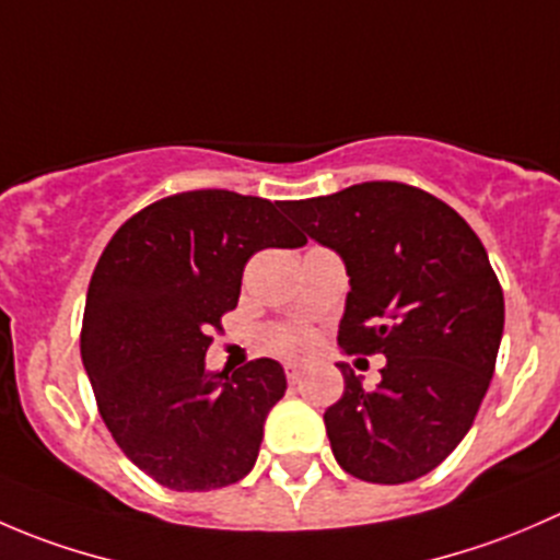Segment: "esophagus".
Masks as SVG:
<instances>
[{
  "label": "esophagus",
  "mask_w": 560,
  "mask_h": 560,
  "mask_svg": "<svg viewBox=\"0 0 560 560\" xmlns=\"http://www.w3.org/2000/svg\"><path fill=\"white\" fill-rule=\"evenodd\" d=\"M284 376L290 385H298L303 380V365L301 363H284Z\"/></svg>",
  "instance_id": "1"
}]
</instances>
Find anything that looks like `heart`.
Listing matches in <instances>:
<instances>
[{
  "label": "heart",
  "mask_w": 560,
  "mask_h": 560,
  "mask_svg": "<svg viewBox=\"0 0 560 560\" xmlns=\"http://www.w3.org/2000/svg\"><path fill=\"white\" fill-rule=\"evenodd\" d=\"M308 343H312V332L303 325H276L268 332V347L276 354H284V358H295Z\"/></svg>",
  "instance_id": "obj_1"
}]
</instances>
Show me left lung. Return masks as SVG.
<instances>
[{
    "label": "left lung",
    "instance_id": "1",
    "mask_svg": "<svg viewBox=\"0 0 560 560\" xmlns=\"http://www.w3.org/2000/svg\"><path fill=\"white\" fill-rule=\"evenodd\" d=\"M281 211L343 257V352L387 358L374 389L341 365L343 395L325 411L338 466L376 485L433 471L471 428L504 332V292L482 241L455 208L400 180Z\"/></svg>",
    "mask_w": 560,
    "mask_h": 560
}]
</instances>
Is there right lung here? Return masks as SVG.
Instances as JSON below:
<instances>
[{
    "label": "right lung",
    "mask_w": 560,
    "mask_h": 560,
    "mask_svg": "<svg viewBox=\"0 0 560 560\" xmlns=\"http://www.w3.org/2000/svg\"><path fill=\"white\" fill-rule=\"evenodd\" d=\"M303 244L279 202L228 189L162 197L107 241L89 281L81 358L107 431L154 482L213 490L252 471L284 369L259 358L206 374V352L238 306L248 257Z\"/></svg>",
    "instance_id": "1"
}]
</instances>
